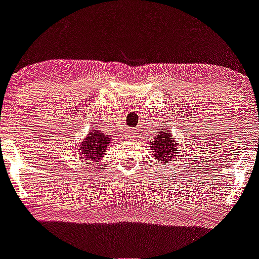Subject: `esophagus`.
I'll return each instance as SVG.
<instances>
[{
  "label": "esophagus",
  "instance_id": "1",
  "mask_svg": "<svg viewBox=\"0 0 259 259\" xmlns=\"http://www.w3.org/2000/svg\"><path fill=\"white\" fill-rule=\"evenodd\" d=\"M134 138H135V133L132 132V130H129V132L126 133V139L127 140H133Z\"/></svg>",
  "mask_w": 259,
  "mask_h": 259
}]
</instances>
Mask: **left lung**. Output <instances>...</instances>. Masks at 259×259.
Segmentation results:
<instances>
[{
  "label": "left lung",
  "mask_w": 259,
  "mask_h": 259,
  "mask_svg": "<svg viewBox=\"0 0 259 259\" xmlns=\"http://www.w3.org/2000/svg\"><path fill=\"white\" fill-rule=\"evenodd\" d=\"M149 145H151L152 152L154 153V158L161 164L172 163V159L179 154L180 151L172 136V133L165 127L158 132V135Z\"/></svg>",
  "instance_id": "1"
}]
</instances>
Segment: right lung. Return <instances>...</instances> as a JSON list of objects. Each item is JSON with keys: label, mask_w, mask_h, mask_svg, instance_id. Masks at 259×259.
<instances>
[{"label": "right lung", "mask_w": 259, "mask_h": 259, "mask_svg": "<svg viewBox=\"0 0 259 259\" xmlns=\"http://www.w3.org/2000/svg\"><path fill=\"white\" fill-rule=\"evenodd\" d=\"M110 135H105L100 130H92L88 133L83 142H80L79 153L80 159L89 164H94L100 161L105 155V149L110 145Z\"/></svg>", "instance_id": "right-lung-1"}]
</instances>
